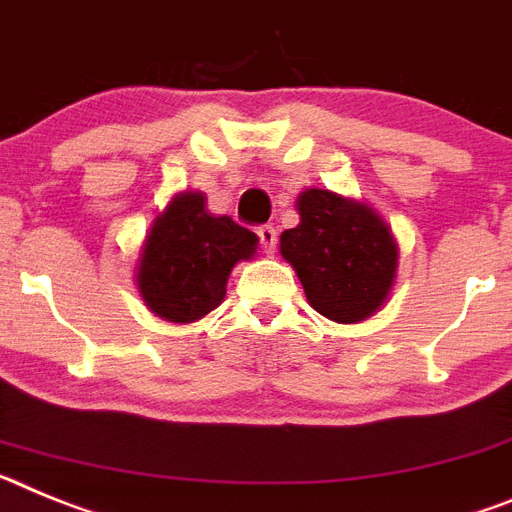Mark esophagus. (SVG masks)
<instances>
[{
  "label": "esophagus",
  "mask_w": 512,
  "mask_h": 512,
  "mask_svg": "<svg viewBox=\"0 0 512 512\" xmlns=\"http://www.w3.org/2000/svg\"><path fill=\"white\" fill-rule=\"evenodd\" d=\"M257 239H260L262 250L268 252V255H273L275 247H278V229H275L273 224H265L257 229Z\"/></svg>",
  "instance_id": "1"
}]
</instances>
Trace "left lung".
<instances>
[{
    "mask_svg": "<svg viewBox=\"0 0 512 512\" xmlns=\"http://www.w3.org/2000/svg\"><path fill=\"white\" fill-rule=\"evenodd\" d=\"M299 226L281 234V255L306 299L332 322H363L386 301L397 275V242L379 213L330 190H304Z\"/></svg>",
    "mask_w": 512,
    "mask_h": 512,
    "instance_id": "obj_1",
    "label": "left lung"
}]
</instances>
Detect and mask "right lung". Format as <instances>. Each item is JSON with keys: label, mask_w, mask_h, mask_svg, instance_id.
<instances>
[{"label": "right lung", "mask_w": 512, "mask_h": 512, "mask_svg": "<svg viewBox=\"0 0 512 512\" xmlns=\"http://www.w3.org/2000/svg\"><path fill=\"white\" fill-rule=\"evenodd\" d=\"M255 250V234L229 216H211L206 195L180 193L151 224L139 293L157 317L195 322L224 301L231 268Z\"/></svg>", "instance_id": "add662e5"}]
</instances>
